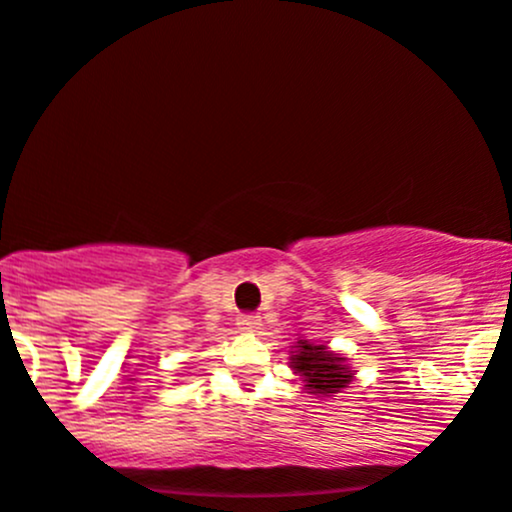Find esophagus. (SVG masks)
Returning a JSON list of instances; mask_svg holds the SVG:
<instances>
[{"mask_svg":"<svg viewBox=\"0 0 512 512\" xmlns=\"http://www.w3.org/2000/svg\"><path fill=\"white\" fill-rule=\"evenodd\" d=\"M238 325L243 330H250L252 333V330L260 328V316H255V313H243V316L238 318Z\"/></svg>","mask_w":512,"mask_h":512,"instance_id":"esophagus-1","label":"esophagus"}]
</instances>
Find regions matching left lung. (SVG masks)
Returning a JSON list of instances; mask_svg holds the SVG:
<instances>
[{
    "label": "left lung",
    "instance_id": "8db88e82",
    "mask_svg": "<svg viewBox=\"0 0 512 512\" xmlns=\"http://www.w3.org/2000/svg\"><path fill=\"white\" fill-rule=\"evenodd\" d=\"M342 362L345 359L328 352V347L311 345L308 340H299V352L291 357V367L303 376L308 393H320V396L338 393L350 384L352 374Z\"/></svg>",
    "mask_w": 512,
    "mask_h": 512
}]
</instances>
